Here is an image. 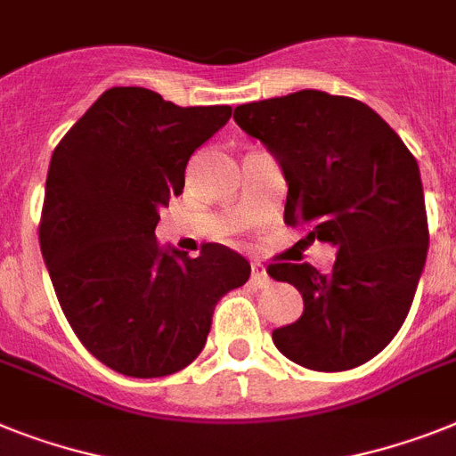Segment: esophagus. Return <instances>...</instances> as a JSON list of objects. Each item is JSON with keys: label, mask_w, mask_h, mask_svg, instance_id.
<instances>
[{"label": "esophagus", "mask_w": 456, "mask_h": 456, "mask_svg": "<svg viewBox=\"0 0 456 456\" xmlns=\"http://www.w3.org/2000/svg\"><path fill=\"white\" fill-rule=\"evenodd\" d=\"M250 282L255 287H266L271 282L269 275H266V271H264V266L259 262L250 264Z\"/></svg>", "instance_id": "obj_1"}]
</instances>
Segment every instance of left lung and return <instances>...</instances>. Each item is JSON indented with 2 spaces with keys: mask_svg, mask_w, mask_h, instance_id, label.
<instances>
[{
  "mask_svg": "<svg viewBox=\"0 0 456 456\" xmlns=\"http://www.w3.org/2000/svg\"><path fill=\"white\" fill-rule=\"evenodd\" d=\"M234 120L281 162L287 224L336 248L329 273L266 269L304 297L299 320L273 331L275 347L311 370L362 366L401 329L427 262L417 159L376 110L320 90L236 106Z\"/></svg>",
  "mask_w": 456,
  "mask_h": 456,
  "instance_id": "obj_1",
  "label": "left lung"
}]
</instances>
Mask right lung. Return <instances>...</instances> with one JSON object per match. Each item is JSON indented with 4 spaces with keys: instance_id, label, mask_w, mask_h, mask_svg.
Instances as JSON below:
<instances>
[{
    "instance_id": "1",
    "label": "right lung",
    "mask_w": 456,
    "mask_h": 456,
    "mask_svg": "<svg viewBox=\"0 0 456 456\" xmlns=\"http://www.w3.org/2000/svg\"><path fill=\"white\" fill-rule=\"evenodd\" d=\"M229 118L232 106L183 109L145 87H110L53 152L41 252L74 334L122 376L192 364L217 301L250 278L229 248L206 243L187 257L155 239L192 152Z\"/></svg>"
}]
</instances>
